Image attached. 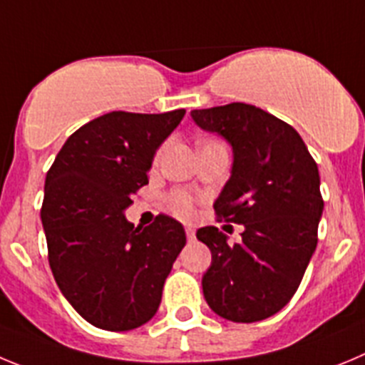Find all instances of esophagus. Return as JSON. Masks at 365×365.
<instances>
[{
	"label": "esophagus",
	"mask_w": 365,
	"mask_h": 365,
	"mask_svg": "<svg viewBox=\"0 0 365 365\" xmlns=\"http://www.w3.org/2000/svg\"><path fill=\"white\" fill-rule=\"evenodd\" d=\"M185 235H187V240H190V242H192V240L196 238V235H195V229L190 227V225H187V227H185Z\"/></svg>",
	"instance_id": "obj_1"
}]
</instances>
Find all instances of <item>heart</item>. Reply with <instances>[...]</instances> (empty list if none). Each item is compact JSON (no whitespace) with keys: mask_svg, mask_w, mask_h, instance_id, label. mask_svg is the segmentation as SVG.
<instances>
[{"mask_svg":"<svg viewBox=\"0 0 365 365\" xmlns=\"http://www.w3.org/2000/svg\"><path fill=\"white\" fill-rule=\"evenodd\" d=\"M173 209L176 211V215L183 216V218H189L192 215V202L185 195H176L173 198Z\"/></svg>","mask_w":365,"mask_h":365,"instance_id":"heart-1","label":"heart"}]
</instances>
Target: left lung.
I'll list each match as a JSON object with an SVG mask.
<instances>
[{"instance_id":"left-lung-1","label":"left lung","mask_w":365,"mask_h":365,"mask_svg":"<svg viewBox=\"0 0 365 365\" xmlns=\"http://www.w3.org/2000/svg\"><path fill=\"white\" fill-rule=\"evenodd\" d=\"M190 118L231 145V176L212 207L244 225L235 245L215 225L196 231L212 255L203 297L225 320H265L293 298L317 249L324 211L318 167L293 127L255 105L190 110Z\"/></svg>"}]
</instances>
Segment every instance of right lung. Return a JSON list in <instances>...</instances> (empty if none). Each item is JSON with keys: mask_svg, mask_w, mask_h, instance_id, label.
<instances>
[{"mask_svg": "<svg viewBox=\"0 0 365 365\" xmlns=\"http://www.w3.org/2000/svg\"><path fill=\"white\" fill-rule=\"evenodd\" d=\"M183 114H103L68 138L47 173L48 264L68 304L94 327L136 329L158 311L185 231L165 215L134 227L125 209Z\"/></svg>", "mask_w": 365, "mask_h": 365, "instance_id": "right-lung-1", "label": "right lung"}]
</instances>
